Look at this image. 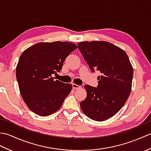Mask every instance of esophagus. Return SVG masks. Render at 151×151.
<instances>
[{"instance_id":"1","label":"esophagus","mask_w":151,"mask_h":151,"mask_svg":"<svg viewBox=\"0 0 151 151\" xmlns=\"http://www.w3.org/2000/svg\"><path fill=\"white\" fill-rule=\"evenodd\" d=\"M72 86H73V88L75 89L81 88V86H78V85H76V84H73Z\"/></svg>"}]
</instances>
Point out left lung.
I'll return each mask as SVG.
<instances>
[{"label": "left lung", "mask_w": 151, "mask_h": 151, "mask_svg": "<svg viewBox=\"0 0 151 151\" xmlns=\"http://www.w3.org/2000/svg\"><path fill=\"white\" fill-rule=\"evenodd\" d=\"M78 47L92 71L95 69L101 73L97 88L84 86L87 96L81 102V108L93 120H107L123 108L129 97L132 65L124 50L108 41H83Z\"/></svg>", "instance_id": "1"}]
</instances>
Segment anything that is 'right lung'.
Returning a JSON list of instances; mask_svg holds the SVG:
<instances>
[{"mask_svg": "<svg viewBox=\"0 0 151 151\" xmlns=\"http://www.w3.org/2000/svg\"><path fill=\"white\" fill-rule=\"evenodd\" d=\"M76 49L75 43L58 41L36 43L21 54L16 77L22 98L34 113L48 116L62 106L73 86L54 81L52 75L62 70L66 58Z\"/></svg>", "mask_w": 151, "mask_h": 151, "instance_id": "add662e5", "label": "right lung"}]
</instances>
